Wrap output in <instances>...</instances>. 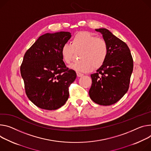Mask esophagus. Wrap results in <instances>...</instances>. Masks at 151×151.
Segmentation results:
<instances>
[{"instance_id": "obj_1", "label": "esophagus", "mask_w": 151, "mask_h": 151, "mask_svg": "<svg viewBox=\"0 0 151 151\" xmlns=\"http://www.w3.org/2000/svg\"><path fill=\"white\" fill-rule=\"evenodd\" d=\"M76 75H77L78 77H82L84 75L83 73H81L80 72H76Z\"/></svg>"}]
</instances>
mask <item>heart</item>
Segmentation results:
<instances>
[{"instance_id": "b5f03b06", "label": "heart", "mask_w": 151, "mask_h": 151, "mask_svg": "<svg viewBox=\"0 0 151 151\" xmlns=\"http://www.w3.org/2000/svg\"><path fill=\"white\" fill-rule=\"evenodd\" d=\"M75 51H83L79 62L70 65L72 69L78 72L87 73L93 68H99L105 63L108 53L106 42L94 34L82 31L77 33L72 40V45L65 43L63 45L61 54L63 61L69 64L73 58Z\"/></svg>"}]
</instances>
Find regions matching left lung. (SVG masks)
<instances>
[{
	"instance_id": "8db88e82",
	"label": "left lung",
	"mask_w": 151,
	"mask_h": 151,
	"mask_svg": "<svg viewBox=\"0 0 151 151\" xmlns=\"http://www.w3.org/2000/svg\"><path fill=\"white\" fill-rule=\"evenodd\" d=\"M107 43L108 53L104 64L91 75V99L101 105H111L128 91L133 70V60L127 45L105 28L96 29Z\"/></svg>"
}]
</instances>
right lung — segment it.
<instances>
[{
  "mask_svg": "<svg viewBox=\"0 0 151 151\" xmlns=\"http://www.w3.org/2000/svg\"><path fill=\"white\" fill-rule=\"evenodd\" d=\"M71 37L69 32L40 36L24 55L20 67L27 96L37 106L55 110L67 101L68 87L76 72L64 63L61 49Z\"/></svg>",
  "mask_w": 151,
  "mask_h": 151,
  "instance_id": "add662e5",
  "label": "right lung"
}]
</instances>
